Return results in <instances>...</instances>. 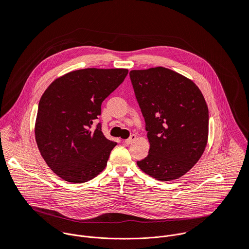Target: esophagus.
I'll use <instances>...</instances> for the list:
<instances>
[{"label": "esophagus", "mask_w": 249, "mask_h": 249, "mask_svg": "<svg viewBox=\"0 0 249 249\" xmlns=\"http://www.w3.org/2000/svg\"><path fill=\"white\" fill-rule=\"evenodd\" d=\"M136 139H137V136H136V135H132L129 139L124 140V143H125L126 145H130V144L133 143V142H134Z\"/></svg>", "instance_id": "1"}]
</instances>
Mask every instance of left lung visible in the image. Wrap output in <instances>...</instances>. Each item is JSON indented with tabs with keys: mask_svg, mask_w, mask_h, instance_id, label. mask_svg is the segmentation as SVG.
<instances>
[{
	"mask_svg": "<svg viewBox=\"0 0 249 249\" xmlns=\"http://www.w3.org/2000/svg\"><path fill=\"white\" fill-rule=\"evenodd\" d=\"M130 78L150 143L148 157L137 164L160 181L179 178L207 146L206 100L193 81L163 67L132 70Z\"/></svg>",
	"mask_w": 249,
	"mask_h": 249,
	"instance_id": "1",
	"label": "left lung"
}]
</instances>
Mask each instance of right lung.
<instances>
[{
	"label": "right lung",
	"mask_w": 249,
	"mask_h": 249,
	"mask_svg": "<svg viewBox=\"0 0 249 249\" xmlns=\"http://www.w3.org/2000/svg\"><path fill=\"white\" fill-rule=\"evenodd\" d=\"M127 69L88 68L54 80L42 94L34 125L35 141L50 169L72 183L87 182L107 164L116 142L91 126L101 103L124 81Z\"/></svg>",
	"instance_id": "obj_1"
}]
</instances>
